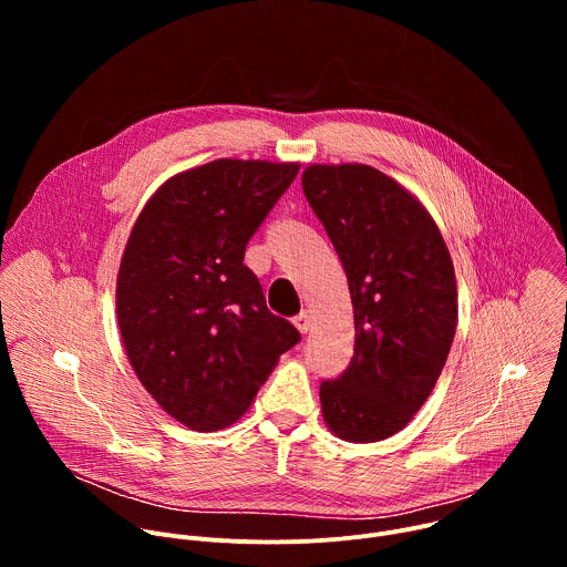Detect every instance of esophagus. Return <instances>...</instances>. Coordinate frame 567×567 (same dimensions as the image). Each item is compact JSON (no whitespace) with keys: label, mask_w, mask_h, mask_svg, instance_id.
<instances>
[{"label":"esophagus","mask_w":567,"mask_h":567,"mask_svg":"<svg viewBox=\"0 0 567 567\" xmlns=\"http://www.w3.org/2000/svg\"><path fill=\"white\" fill-rule=\"evenodd\" d=\"M291 322H293V328H296L300 334H307L309 328H311V316H309L307 311H300Z\"/></svg>","instance_id":"obj_1"}]
</instances>
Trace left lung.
Listing matches in <instances>:
<instances>
[{
    "label": "left lung",
    "instance_id": "left-lung-1",
    "mask_svg": "<svg viewBox=\"0 0 567 567\" xmlns=\"http://www.w3.org/2000/svg\"><path fill=\"white\" fill-rule=\"evenodd\" d=\"M302 190L348 276L354 357L320 383L328 429L354 444L385 440L424 406L457 328V285L426 206L363 164H311Z\"/></svg>",
    "mask_w": 567,
    "mask_h": 567
}]
</instances>
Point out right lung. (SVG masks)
Here are the masks:
<instances>
[{
    "label": "right lung",
    "mask_w": 567,
    "mask_h": 567,
    "mask_svg": "<svg viewBox=\"0 0 567 567\" xmlns=\"http://www.w3.org/2000/svg\"><path fill=\"white\" fill-rule=\"evenodd\" d=\"M298 168L215 158L161 184L132 226L116 276L121 339L141 385L190 431L235 424L300 341L241 262Z\"/></svg>",
    "instance_id": "right-lung-1"
}]
</instances>
